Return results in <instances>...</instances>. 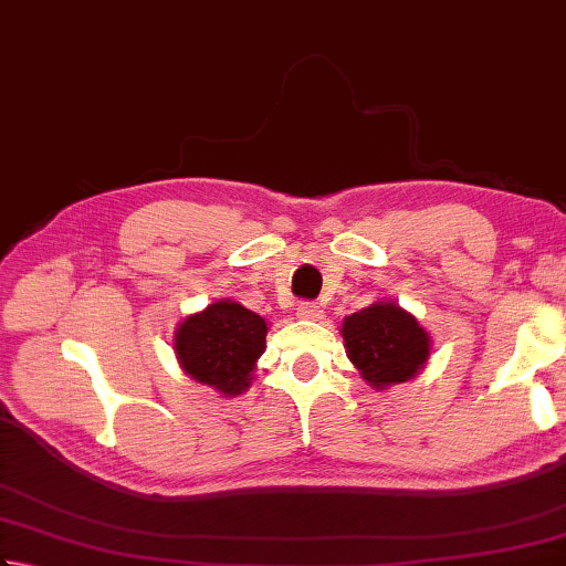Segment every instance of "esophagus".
Instances as JSON below:
<instances>
[{
	"instance_id": "obj_1",
	"label": "esophagus",
	"mask_w": 566,
	"mask_h": 566,
	"mask_svg": "<svg viewBox=\"0 0 566 566\" xmlns=\"http://www.w3.org/2000/svg\"><path fill=\"white\" fill-rule=\"evenodd\" d=\"M296 316L306 318V321H318V318H324V312H321V306H316L312 302H302L296 308Z\"/></svg>"
}]
</instances>
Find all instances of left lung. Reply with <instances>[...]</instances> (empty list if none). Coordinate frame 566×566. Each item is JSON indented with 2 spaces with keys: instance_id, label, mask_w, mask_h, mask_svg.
<instances>
[{
  "instance_id": "obj_1",
  "label": "left lung",
  "mask_w": 566,
  "mask_h": 566,
  "mask_svg": "<svg viewBox=\"0 0 566 566\" xmlns=\"http://www.w3.org/2000/svg\"><path fill=\"white\" fill-rule=\"evenodd\" d=\"M340 336L346 356L375 390L415 380L431 353L429 331L390 298L343 318Z\"/></svg>"
}]
</instances>
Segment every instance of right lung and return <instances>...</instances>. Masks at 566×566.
Segmentation results:
<instances>
[{
    "mask_svg": "<svg viewBox=\"0 0 566 566\" xmlns=\"http://www.w3.org/2000/svg\"><path fill=\"white\" fill-rule=\"evenodd\" d=\"M268 331L260 314L235 298H218L176 326L174 353L188 378L220 397H238L254 380Z\"/></svg>",
    "mask_w": 566,
    "mask_h": 566,
    "instance_id": "add662e5",
    "label": "right lung"
}]
</instances>
